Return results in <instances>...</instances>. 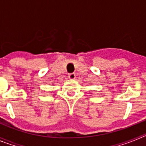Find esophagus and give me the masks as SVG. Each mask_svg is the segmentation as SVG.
<instances>
[{"instance_id": "34e87169", "label": "esophagus", "mask_w": 146, "mask_h": 146, "mask_svg": "<svg viewBox=\"0 0 146 146\" xmlns=\"http://www.w3.org/2000/svg\"><path fill=\"white\" fill-rule=\"evenodd\" d=\"M68 77H69V78L70 80H74L76 78V75L74 73H71V74H69Z\"/></svg>"}]
</instances>
